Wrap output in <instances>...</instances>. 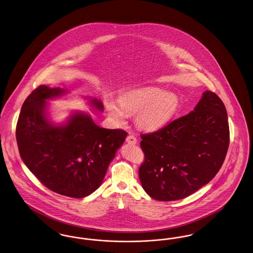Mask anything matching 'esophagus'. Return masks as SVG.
<instances>
[{
    "label": "esophagus",
    "instance_id": "obj_1",
    "mask_svg": "<svg viewBox=\"0 0 253 253\" xmlns=\"http://www.w3.org/2000/svg\"><path fill=\"white\" fill-rule=\"evenodd\" d=\"M126 142H127L128 144H131V145H135V144H136V142H137V139H136V137H135L134 135L130 134V135H128V136H127V138H126Z\"/></svg>",
    "mask_w": 253,
    "mask_h": 253
}]
</instances>
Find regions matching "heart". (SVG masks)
<instances>
[{
    "instance_id": "obj_1",
    "label": "heart",
    "mask_w": 253,
    "mask_h": 253,
    "mask_svg": "<svg viewBox=\"0 0 253 253\" xmlns=\"http://www.w3.org/2000/svg\"><path fill=\"white\" fill-rule=\"evenodd\" d=\"M105 105L112 118L123 121L128 113H136L137 126L147 131L162 129L170 122L180 106L179 97L158 87H140L123 93L120 101L107 99Z\"/></svg>"
}]
</instances>
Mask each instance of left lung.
<instances>
[{"instance_id": "obj_1", "label": "left lung", "mask_w": 253, "mask_h": 253, "mask_svg": "<svg viewBox=\"0 0 253 253\" xmlns=\"http://www.w3.org/2000/svg\"><path fill=\"white\" fill-rule=\"evenodd\" d=\"M141 138L145 159L139 179L144 190L160 202L184 199L222 167L230 144L225 105L206 90L192 112Z\"/></svg>"}]
</instances>
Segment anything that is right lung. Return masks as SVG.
<instances>
[{"instance_id": "right-lung-1", "label": "right lung", "mask_w": 253, "mask_h": 253, "mask_svg": "<svg viewBox=\"0 0 253 253\" xmlns=\"http://www.w3.org/2000/svg\"><path fill=\"white\" fill-rule=\"evenodd\" d=\"M66 90L40 85L23 102L16 127L20 157L40 182L51 191L81 199L103 181L109 164L127 136L122 129H104L90 116L74 113L65 125L46 117L47 100ZM92 105L103 110L101 101Z\"/></svg>"}]
</instances>
